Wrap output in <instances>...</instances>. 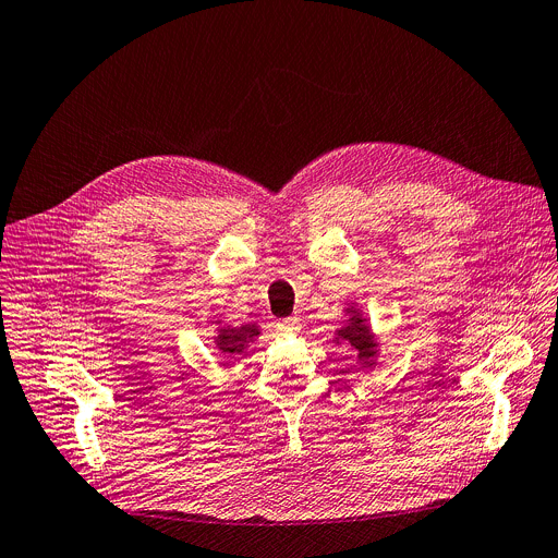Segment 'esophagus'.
<instances>
[{"label":"esophagus","mask_w":558,"mask_h":558,"mask_svg":"<svg viewBox=\"0 0 558 558\" xmlns=\"http://www.w3.org/2000/svg\"><path fill=\"white\" fill-rule=\"evenodd\" d=\"M299 328H302V326H299V322L296 319H283V322H279L277 324V330L279 332H299Z\"/></svg>","instance_id":"34e87169"}]
</instances>
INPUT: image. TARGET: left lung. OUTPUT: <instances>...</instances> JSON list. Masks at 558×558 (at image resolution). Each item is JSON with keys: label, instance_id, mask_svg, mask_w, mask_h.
Listing matches in <instances>:
<instances>
[{"label": "left lung", "instance_id": "left-lung-1", "mask_svg": "<svg viewBox=\"0 0 558 558\" xmlns=\"http://www.w3.org/2000/svg\"><path fill=\"white\" fill-rule=\"evenodd\" d=\"M347 313H351V319H349V324L344 328L337 330L335 341H337V344H341V341H347L349 347H353L357 351V357H360V362L364 366H373L375 364L373 357L377 355V351H375V347H377L375 344V337H373L371 328L366 326V319L357 311L347 308Z\"/></svg>", "mask_w": 558, "mask_h": 558}]
</instances>
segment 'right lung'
<instances>
[{"label":"right lung","instance_id":"obj_1","mask_svg":"<svg viewBox=\"0 0 558 558\" xmlns=\"http://www.w3.org/2000/svg\"><path fill=\"white\" fill-rule=\"evenodd\" d=\"M259 332H262L259 326H254V324H243L239 328L223 326V328H219V335L214 337V341H217V349L223 355H236V353H243L250 341L259 337Z\"/></svg>","mask_w":558,"mask_h":558}]
</instances>
